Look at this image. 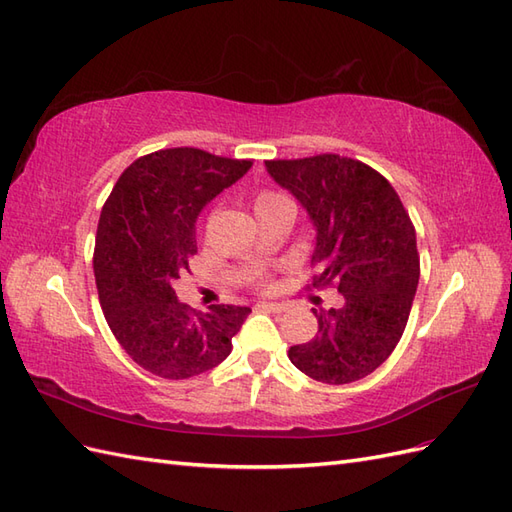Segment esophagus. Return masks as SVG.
Here are the masks:
<instances>
[{"instance_id": "esophagus-1", "label": "esophagus", "mask_w": 512, "mask_h": 512, "mask_svg": "<svg viewBox=\"0 0 512 512\" xmlns=\"http://www.w3.org/2000/svg\"><path fill=\"white\" fill-rule=\"evenodd\" d=\"M258 308H260V310H269V313H284L286 304H278V302H260Z\"/></svg>"}]
</instances>
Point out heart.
<instances>
[{
	"label": "heart",
	"instance_id": "obj_1",
	"mask_svg": "<svg viewBox=\"0 0 512 512\" xmlns=\"http://www.w3.org/2000/svg\"><path fill=\"white\" fill-rule=\"evenodd\" d=\"M282 199H286V197H284V195H280V193L263 191V193H258V195H256V199H254V208L267 206V204H273V202H282Z\"/></svg>",
	"mask_w": 512,
	"mask_h": 512
}]
</instances>
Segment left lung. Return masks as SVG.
I'll return each instance as SVG.
<instances>
[{
  "instance_id": "8db88e82",
  "label": "left lung",
  "mask_w": 512,
  "mask_h": 512,
  "mask_svg": "<svg viewBox=\"0 0 512 512\" xmlns=\"http://www.w3.org/2000/svg\"><path fill=\"white\" fill-rule=\"evenodd\" d=\"M267 173L317 232L313 286L334 284L339 308H313L319 330L293 345L291 363L326 384L376 371L400 343L419 284L417 236L400 195L376 169L336 154L267 160Z\"/></svg>"
}]
</instances>
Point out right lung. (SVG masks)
I'll return each mask as SVG.
<instances>
[{
    "label": "right lung",
    "instance_id": "right-lung-1",
    "mask_svg": "<svg viewBox=\"0 0 512 512\" xmlns=\"http://www.w3.org/2000/svg\"><path fill=\"white\" fill-rule=\"evenodd\" d=\"M249 167L195 147L160 149L134 160L106 199L93 258L99 304L119 345L154 376L186 380L217 367L252 313L230 304L195 313L173 289L197 254L199 213Z\"/></svg>",
    "mask_w": 512,
    "mask_h": 512
}]
</instances>
